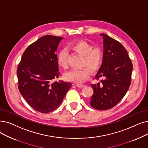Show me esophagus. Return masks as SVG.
Here are the masks:
<instances>
[{
  "instance_id": "1",
  "label": "esophagus",
  "mask_w": 148,
  "mask_h": 148,
  "mask_svg": "<svg viewBox=\"0 0 148 148\" xmlns=\"http://www.w3.org/2000/svg\"><path fill=\"white\" fill-rule=\"evenodd\" d=\"M76 86L77 87H79V88H83V87H84L85 85H83V84H77Z\"/></svg>"
}]
</instances>
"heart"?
<instances>
[{"label":"heart","instance_id":"1","mask_svg":"<svg viewBox=\"0 0 148 148\" xmlns=\"http://www.w3.org/2000/svg\"><path fill=\"white\" fill-rule=\"evenodd\" d=\"M71 48L75 52L83 56L80 69H71L64 74L66 80L81 83L89 79L92 72H96L100 69L103 60V53L101 48L93 47L92 45L85 41H79L73 43ZM68 54L65 49H62L57 55V63L62 68H68Z\"/></svg>","mask_w":148,"mask_h":148}]
</instances>
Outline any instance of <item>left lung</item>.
Here are the masks:
<instances>
[{
  "mask_svg": "<svg viewBox=\"0 0 148 148\" xmlns=\"http://www.w3.org/2000/svg\"><path fill=\"white\" fill-rule=\"evenodd\" d=\"M103 38V60L95 79L101 83L91 84L94 93L91 106L98 110H107L118 104L131 85L132 63L127 50L117 40L108 35Z\"/></svg>",
  "mask_w": 148,
  "mask_h": 148,
  "instance_id": "obj_1",
  "label": "left lung"
}]
</instances>
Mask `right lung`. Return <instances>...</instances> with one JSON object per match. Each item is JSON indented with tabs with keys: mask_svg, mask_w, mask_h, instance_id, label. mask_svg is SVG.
<instances>
[{
	"mask_svg": "<svg viewBox=\"0 0 148 148\" xmlns=\"http://www.w3.org/2000/svg\"><path fill=\"white\" fill-rule=\"evenodd\" d=\"M63 37L44 36L25 49L17 74L18 88L23 97L35 110L48 113L60 105L71 83L54 82L60 73L56 49Z\"/></svg>",
	"mask_w": 148,
	"mask_h": 148,
	"instance_id": "right-lung-1",
	"label": "right lung"
}]
</instances>
